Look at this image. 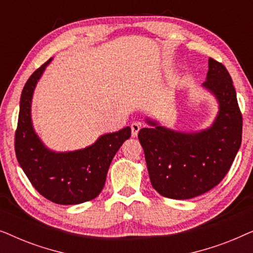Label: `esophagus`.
I'll return each mask as SVG.
<instances>
[{"instance_id": "esophagus-1", "label": "esophagus", "mask_w": 253, "mask_h": 253, "mask_svg": "<svg viewBox=\"0 0 253 253\" xmlns=\"http://www.w3.org/2000/svg\"><path fill=\"white\" fill-rule=\"evenodd\" d=\"M140 127H141L140 123L134 122V123L131 124V134H132V137H137V134H138V132H139Z\"/></svg>"}]
</instances>
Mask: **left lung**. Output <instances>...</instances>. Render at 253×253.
Masks as SVG:
<instances>
[{"label": "left lung", "instance_id": "left-lung-1", "mask_svg": "<svg viewBox=\"0 0 253 253\" xmlns=\"http://www.w3.org/2000/svg\"><path fill=\"white\" fill-rule=\"evenodd\" d=\"M203 87L215 96L219 112L210 127L182 132L146 119L138 138L144 148L152 186L170 199H191L222 181L242 143L243 119L226 67L213 58Z\"/></svg>", "mask_w": 253, "mask_h": 253}]
</instances>
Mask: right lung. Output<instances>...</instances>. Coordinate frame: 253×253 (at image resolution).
Returning a JSON list of instances; mask_svg holds the SVG:
<instances>
[{
	"instance_id": "add662e5",
	"label": "right lung",
	"mask_w": 253,
	"mask_h": 253,
	"mask_svg": "<svg viewBox=\"0 0 253 253\" xmlns=\"http://www.w3.org/2000/svg\"><path fill=\"white\" fill-rule=\"evenodd\" d=\"M51 60L37 69L24 86L15 151L20 167L41 196L60 205H76L99 196L113 158L130 138L131 129L102 134L91 146L77 151L55 152L44 146L33 129L31 106L34 88Z\"/></svg>"
}]
</instances>
